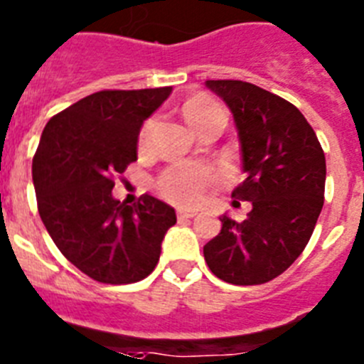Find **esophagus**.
<instances>
[{
  "label": "esophagus",
  "mask_w": 364,
  "mask_h": 364,
  "mask_svg": "<svg viewBox=\"0 0 364 364\" xmlns=\"http://www.w3.org/2000/svg\"><path fill=\"white\" fill-rule=\"evenodd\" d=\"M194 216H196L194 210H181V208H179V210H178V218H179V220H183V218H194Z\"/></svg>",
  "instance_id": "obj_1"
}]
</instances>
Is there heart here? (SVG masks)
Segmentation results:
<instances>
[{"label":"heart","instance_id":"obj_1","mask_svg":"<svg viewBox=\"0 0 364 364\" xmlns=\"http://www.w3.org/2000/svg\"><path fill=\"white\" fill-rule=\"evenodd\" d=\"M181 112L186 121L200 132L210 119L221 113V107L218 106L213 97L205 93H194L183 102ZM154 128H156V119H148L139 132V156H150L151 154ZM214 181H216V172L205 164L176 163L163 170V173L156 181V188L163 200L179 205V207H192V205L200 203L207 188Z\"/></svg>","mask_w":364,"mask_h":364}]
</instances>
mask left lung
Masks as SVG:
<instances>
[{"label":"left lung","mask_w":364,"mask_h":364,"mask_svg":"<svg viewBox=\"0 0 364 364\" xmlns=\"http://www.w3.org/2000/svg\"><path fill=\"white\" fill-rule=\"evenodd\" d=\"M207 87L235 115L247 178L232 198L252 208L243 221L221 216L203 257L223 282L258 286L282 274L314 235L326 157L306 117L282 97L242 80H207Z\"/></svg>","instance_id":"8db88e82"}]
</instances>
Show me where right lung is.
Segmentation results:
<instances>
[{"label": "right lung", "instance_id": "obj_1", "mask_svg": "<svg viewBox=\"0 0 364 364\" xmlns=\"http://www.w3.org/2000/svg\"><path fill=\"white\" fill-rule=\"evenodd\" d=\"M172 87L87 95L43 128L33 157L38 213L60 252L102 284H134L156 269L176 213L150 194L113 200L115 176L137 161L144 119Z\"/></svg>", "mask_w": 364, "mask_h": 364}]
</instances>
